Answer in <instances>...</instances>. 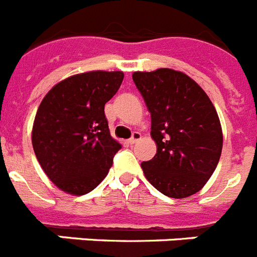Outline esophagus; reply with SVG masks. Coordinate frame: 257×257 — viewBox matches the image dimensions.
<instances>
[{
  "instance_id": "obj_1",
  "label": "esophagus",
  "mask_w": 257,
  "mask_h": 257,
  "mask_svg": "<svg viewBox=\"0 0 257 257\" xmlns=\"http://www.w3.org/2000/svg\"><path fill=\"white\" fill-rule=\"evenodd\" d=\"M140 139H142V135H140L139 133H134L133 134V138H131V139L128 140V143H130V144L133 145V144H135V143L139 142Z\"/></svg>"
}]
</instances>
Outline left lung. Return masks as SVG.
I'll return each mask as SVG.
<instances>
[{"label": "left lung", "mask_w": 257, "mask_h": 257, "mask_svg": "<svg viewBox=\"0 0 257 257\" xmlns=\"http://www.w3.org/2000/svg\"><path fill=\"white\" fill-rule=\"evenodd\" d=\"M133 79L152 118L157 153L142 162L149 183L171 198H187L205 187L219 163L222 130L203 88L170 68L134 72Z\"/></svg>", "instance_id": "1"}]
</instances>
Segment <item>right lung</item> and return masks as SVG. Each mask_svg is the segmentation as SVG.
<instances>
[{"mask_svg": "<svg viewBox=\"0 0 257 257\" xmlns=\"http://www.w3.org/2000/svg\"><path fill=\"white\" fill-rule=\"evenodd\" d=\"M123 72L91 70L56 83L36 113L32 145L47 178L63 192L83 196L103 181L121 144L110 136L104 105Z\"/></svg>", "mask_w": 257, "mask_h": 257, "instance_id": "1", "label": "right lung"}]
</instances>
